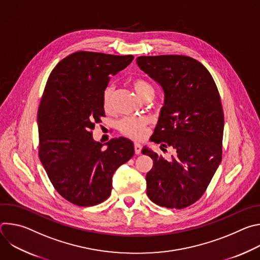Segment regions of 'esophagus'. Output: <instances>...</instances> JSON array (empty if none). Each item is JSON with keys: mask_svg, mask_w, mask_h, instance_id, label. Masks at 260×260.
I'll use <instances>...</instances> for the list:
<instances>
[{"mask_svg": "<svg viewBox=\"0 0 260 260\" xmlns=\"http://www.w3.org/2000/svg\"><path fill=\"white\" fill-rule=\"evenodd\" d=\"M135 153L140 154L141 153V144L140 143H135Z\"/></svg>", "mask_w": 260, "mask_h": 260, "instance_id": "34e87169", "label": "esophagus"}]
</instances>
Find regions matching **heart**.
Listing matches in <instances>:
<instances>
[{
    "label": "heart",
    "instance_id": "1",
    "mask_svg": "<svg viewBox=\"0 0 260 260\" xmlns=\"http://www.w3.org/2000/svg\"><path fill=\"white\" fill-rule=\"evenodd\" d=\"M137 94L143 100L146 96L154 95L153 86L144 79H136L132 83ZM113 87L107 86L103 92V106L105 109H110L112 105ZM148 121L145 117H124L118 122L119 131L132 139H142L145 136V127Z\"/></svg>",
    "mask_w": 260,
    "mask_h": 260
}]
</instances>
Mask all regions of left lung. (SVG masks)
Instances as JSON below:
<instances>
[{
  "label": "left lung",
  "instance_id": "left-lung-1",
  "mask_svg": "<svg viewBox=\"0 0 260 260\" xmlns=\"http://www.w3.org/2000/svg\"><path fill=\"white\" fill-rule=\"evenodd\" d=\"M137 64L165 95L151 140L175 149L170 160L142 149L153 159L146 175L147 196L161 207L186 208L204 194L221 162L224 116L217 86L189 56H139Z\"/></svg>",
  "mask_w": 260,
  "mask_h": 260
}]
</instances>
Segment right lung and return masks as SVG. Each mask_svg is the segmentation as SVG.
<instances>
[{"label":"right lung","mask_w":260,"mask_h":260,"mask_svg":"<svg viewBox=\"0 0 260 260\" xmlns=\"http://www.w3.org/2000/svg\"><path fill=\"white\" fill-rule=\"evenodd\" d=\"M133 59L78 51L49 75L38 111L39 156L56 191L72 204L88 207L107 200L114 172L135 153L126 138L101 144L91 133L105 115L103 92L110 78Z\"/></svg>","instance_id":"right-lung-1"}]
</instances>
